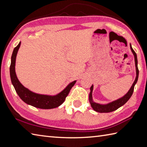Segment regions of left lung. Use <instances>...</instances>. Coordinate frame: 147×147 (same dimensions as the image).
I'll return each instance as SVG.
<instances>
[{
    "mask_svg": "<svg viewBox=\"0 0 147 147\" xmlns=\"http://www.w3.org/2000/svg\"><path fill=\"white\" fill-rule=\"evenodd\" d=\"M130 49L131 51L135 57V67H136V78L135 80L134 81L132 86H131L130 89L128 90L125 95L122 96V97L118 98L115 100L112 101L111 102H109L108 104H100L98 103L95 102L93 101V97H92V92L93 90V85H92V86L90 87V92L89 94V101L90 104H91L92 107L94 111L98 112H100V113H107V112H111L112 111H114L117 110V109L121 107V106L124 105L129 100V99L131 96L133 91H134V87L137 83V81L138 79V75H139V71L138 68V60H137V55L135 52L134 51L130 43Z\"/></svg>",
    "mask_w": 147,
    "mask_h": 147,
    "instance_id": "left-lung-1",
    "label": "left lung"
}]
</instances>
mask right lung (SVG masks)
Returning a JSON list of instances; mask_svg holds the SVG:
<instances>
[{"instance_id":"1","label":"right lung","mask_w":147,"mask_h":147,"mask_svg":"<svg viewBox=\"0 0 147 147\" xmlns=\"http://www.w3.org/2000/svg\"><path fill=\"white\" fill-rule=\"evenodd\" d=\"M21 42H20L19 44L14 49L11 56V63L10 69H9L11 83L14 87V89L18 96L22 100L28 105H32L36 108L51 109L59 107L64 102L65 97L69 94L72 87L76 83V80L69 83L63 90L54 95L40 94V93H36L31 91L22 85L19 81L16 76V59L17 54Z\"/></svg>"}]
</instances>
